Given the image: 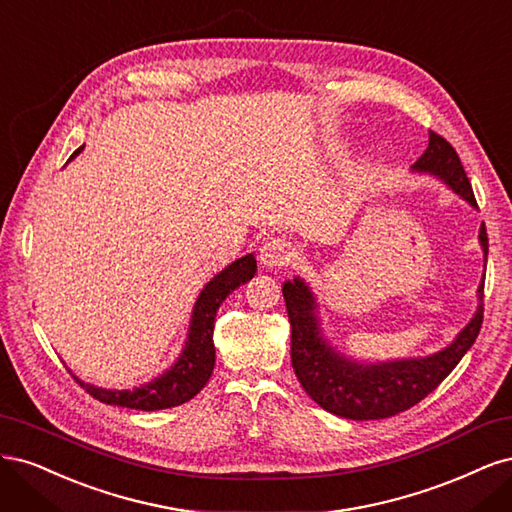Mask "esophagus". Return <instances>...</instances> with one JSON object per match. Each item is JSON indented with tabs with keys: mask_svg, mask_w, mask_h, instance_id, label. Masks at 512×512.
Masks as SVG:
<instances>
[{
	"mask_svg": "<svg viewBox=\"0 0 512 512\" xmlns=\"http://www.w3.org/2000/svg\"><path fill=\"white\" fill-rule=\"evenodd\" d=\"M259 259L263 263V268H287L291 259H293V251H291V244L283 238H272L266 244L261 246V253Z\"/></svg>",
	"mask_w": 512,
	"mask_h": 512,
	"instance_id": "1",
	"label": "esophagus"
}]
</instances>
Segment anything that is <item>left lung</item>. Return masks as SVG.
Masks as SVG:
<instances>
[{"instance_id":"8db88e82","label":"left lung","mask_w":512,"mask_h":512,"mask_svg":"<svg viewBox=\"0 0 512 512\" xmlns=\"http://www.w3.org/2000/svg\"><path fill=\"white\" fill-rule=\"evenodd\" d=\"M412 170L440 178L453 193L476 208L474 191L455 148L434 131H430V144ZM478 240L487 261L489 240L485 223L478 232ZM483 289L485 274L476 291L478 306L474 317L442 351L415 359L359 364L323 338L315 293L304 280L300 276L285 280L283 295L291 323V364L295 376L310 398L332 415L353 421L398 415L430 395L468 353L483 325Z\"/></svg>"}]
</instances>
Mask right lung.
Here are the masks:
<instances>
[{"label":"right lung","mask_w":512,"mask_h":512,"mask_svg":"<svg viewBox=\"0 0 512 512\" xmlns=\"http://www.w3.org/2000/svg\"><path fill=\"white\" fill-rule=\"evenodd\" d=\"M82 148H76L70 159H74ZM257 272L255 255L249 253L234 263H229L225 270L214 276L210 283L202 289L200 298H197L191 315V325L185 349L180 357L174 361L170 370L161 376L153 378L151 383L140 385L136 389H102L89 383H82L80 378L76 381L93 395L95 400L112 406H125L136 410H161L172 408L189 402L193 395L200 393L214 368V319H217V310L223 304L229 293L251 280Z\"/></svg>","instance_id":"1"}]
</instances>
